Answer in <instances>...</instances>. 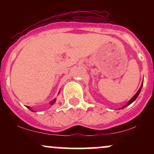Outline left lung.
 <instances>
[{"instance_id":"8db88e82","label":"left lung","mask_w":154,"mask_h":154,"mask_svg":"<svg viewBox=\"0 0 154 154\" xmlns=\"http://www.w3.org/2000/svg\"><path fill=\"white\" fill-rule=\"evenodd\" d=\"M143 83L142 84H141V86H140V89L138 90V91L137 92V93H136V94L134 95L133 97H132V98H131V99H130V100H129V101L128 102V103L126 104V105L125 106H124L123 107H122V108H120L119 109H124V108H125V107H127V106H128L129 105H130V104H131L132 102H134L135 101V100H136V98H137V96H138L139 95V94H140V91H141V89H142V87H143Z\"/></svg>"}]
</instances>
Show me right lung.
Returning <instances> with one entry per match:
<instances>
[{"instance_id":"obj_1","label":"right lung","mask_w":154,"mask_h":154,"mask_svg":"<svg viewBox=\"0 0 154 154\" xmlns=\"http://www.w3.org/2000/svg\"><path fill=\"white\" fill-rule=\"evenodd\" d=\"M56 99H54V100H52V101H51V103H50L51 104V105H54V103H55V102H56ZM27 108H28V109H29V110H30V111H33V110H32V109H31V108H30V107H29V106H27ZM34 112H35V111H34Z\"/></svg>"}]
</instances>
